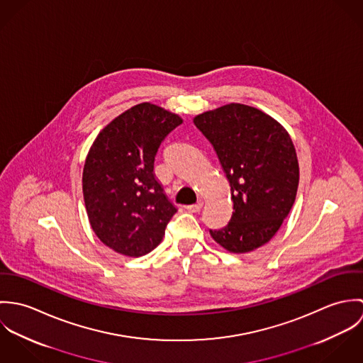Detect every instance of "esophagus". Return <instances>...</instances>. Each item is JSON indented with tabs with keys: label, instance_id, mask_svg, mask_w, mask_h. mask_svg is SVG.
<instances>
[{
	"label": "esophagus",
	"instance_id": "obj_1",
	"mask_svg": "<svg viewBox=\"0 0 363 363\" xmlns=\"http://www.w3.org/2000/svg\"><path fill=\"white\" fill-rule=\"evenodd\" d=\"M187 211L189 212H200L201 208H203V201H199L197 204H193V206H187Z\"/></svg>",
	"mask_w": 363,
	"mask_h": 363
}]
</instances>
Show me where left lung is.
Instances as JSON below:
<instances>
[{
	"label": "left lung",
	"instance_id": "left-lung-1",
	"mask_svg": "<svg viewBox=\"0 0 363 363\" xmlns=\"http://www.w3.org/2000/svg\"><path fill=\"white\" fill-rule=\"evenodd\" d=\"M193 121L218 155L235 209L225 228L209 233L230 253L253 252L274 238L296 199L299 163L291 135L247 104H225Z\"/></svg>",
	"mask_w": 363,
	"mask_h": 363
}]
</instances>
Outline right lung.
<instances>
[{"mask_svg":"<svg viewBox=\"0 0 363 363\" xmlns=\"http://www.w3.org/2000/svg\"><path fill=\"white\" fill-rule=\"evenodd\" d=\"M183 123L144 102L111 120L85 159L82 191L95 235L116 253L140 257L162 242L176 213L155 179L154 162L164 137Z\"/></svg>","mask_w":363,"mask_h":363,"instance_id":"right-lung-1","label":"right lung"}]
</instances>
